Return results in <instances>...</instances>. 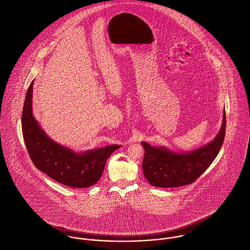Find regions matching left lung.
Returning a JSON list of instances; mask_svg holds the SVG:
<instances>
[{"label": "left lung", "instance_id": "left-lung-1", "mask_svg": "<svg viewBox=\"0 0 250 250\" xmlns=\"http://www.w3.org/2000/svg\"><path fill=\"white\" fill-rule=\"evenodd\" d=\"M226 113L217 135L208 143L191 151H173L165 146H151L141 142L145 153L143 173L155 187L173 188L188 185L197 180L217 157L225 137Z\"/></svg>", "mask_w": 250, "mask_h": 250}]
</instances>
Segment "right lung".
Segmentation results:
<instances>
[{
    "label": "right lung",
    "mask_w": 250,
    "mask_h": 250,
    "mask_svg": "<svg viewBox=\"0 0 250 250\" xmlns=\"http://www.w3.org/2000/svg\"><path fill=\"white\" fill-rule=\"evenodd\" d=\"M34 81L27 89L22 111V133L35 167L53 180L72 188H86L101 177L108 158L121 145L76 152L51 139L33 115Z\"/></svg>",
    "instance_id": "obj_1"
}]
</instances>
